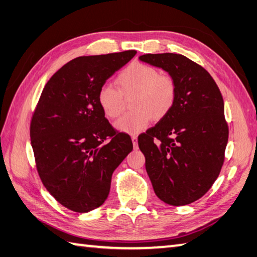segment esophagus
<instances>
[{
    "instance_id": "34e87169",
    "label": "esophagus",
    "mask_w": 257,
    "mask_h": 257,
    "mask_svg": "<svg viewBox=\"0 0 257 257\" xmlns=\"http://www.w3.org/2000/svg\"><path fill=\"white\" fill-rule=\"evenodd\" d=\"M132 140H133L134 148L137 149L138 148V137H137V136H132Z\"/></svg>"
}]
</instances>
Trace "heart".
I'll return each mask as SVG.
<instances>
[{
  "label": "heart",
  "mask_w": 257,
  "mask_h": 257,
  "mask_svg": "<svg viewBox=\"0 0 257 257\" xmlns=\"http://www.w3.org/2000/svg\"><path fill=\"white\" fill-rule=\"evenodd\" d=\"M117 88L103 85L98 91V103L108 118H117L123 110V98L133 95L130 107L116 122L120 132L139 134L148 127L151 118L160 120L170 112L177 98V84L173 77L143 63H133L116 78Z\"/></svg>",
  "instance_id": "heart-1"
}]
</instances>
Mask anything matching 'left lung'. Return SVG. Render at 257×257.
I'll return each mask as SVG.
<instances>
[{"mask_svg":"<svg viewBox=\"0 0 257 257\" xmlns=\"http://www.w3.org/2000/svg\"><path fill=\"white\" fill-rule=\"evenodd\" d=\"M139 59L166 70L177 84L170 112L138 137L147 173L161 201L190 204L210 190L224 162L228 127L222 94L203 67L180 54Z\"/></svg>","mask_w":257,"mask_h":257,"instance_id":"left-lung-1","label":"left lung"}]
</instances>
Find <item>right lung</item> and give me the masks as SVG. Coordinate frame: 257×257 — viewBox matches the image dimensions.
Returning a JSON list of instances; mask_svg holds the SVG:
<instances>
[{"mask_svg": "<svg viewBox=\"0 0 257 257\" xmlns=\"http://www.w3.org/2000/svg\"><path fill=\"white\" fill-rule=\"evenodd\" d=\"M137 52L80 56L47 81L31 121V144L44 187L67 209L99 207L111 177L133 150L130 136L105 118L98 91Z\"/></svg>", "mask_w": 257, "mask_h": 257, "instance_id": "add662e5", "label": "right lung"}]
</instances>
